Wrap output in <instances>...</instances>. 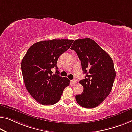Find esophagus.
Returning <instances> with one entry per match:
<instances>
[{"label":"esophagus","instance_id":"34e87169","mask_svg":"<svg viewBox=\"0 0 132 132\" xmlns=\"http://www.w3.org/2000/svg\"><path fill=\"white\" fill-rule=\"evenodd\" d=\"M71 82L73 83V84H76V83L77 82V81L76 80H72L71 81Z\"/></svg>","mask_w":132,"mask_h":132}]
</instances>
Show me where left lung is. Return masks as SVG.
<instances>
[{
  "label": "left lung",
  "instance_id": "1",
  "mask_svg": "<svg viewBox=\"0 0 132 132\" xmlns=\"http://www.w3.org/2000/svg\"><path fill=\"white\" fill-rule=\"evenodd\" d=\"M70 49L76 52L86 74L85 78L80 81L84 90L76 96L77 102L85 108H94L106 99L112 89L116 77L113 60L90 38L75 40Z\"/></svg>",
  "mask_w": 132,
  "mask_h": 132
}]
</instances>
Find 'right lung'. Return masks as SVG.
I'll list each match as a JSON object with an SVG mask.
<instances>
[{"mask_svg":"<svg viewBox=\"0 0 132 132\" xmlns=\"http://www.w3.org/2000/svg\"><path fill=\"white\" fill-rule=\"evenodd\" d=\"M73 40L52 39L33 44L21 62L22 76L31 96L42 105H52L60 100L70 80L60 76L56 62L59 56L70 48ZM56 74H52V68Z\"/></svg>","mask_w":132,"mask_h":132,"instance_id":"add662e5","label":"right lung"}]
</instances>
